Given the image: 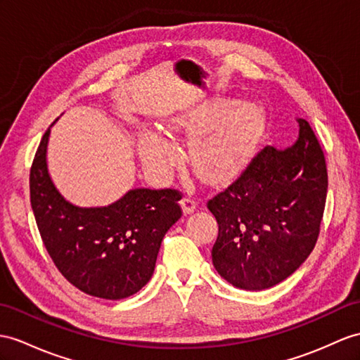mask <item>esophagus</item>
I'll list each match as a JSON object with an SVG mask.
<instances>
[{
	"mask_svg": "<svg viewBox=\"0 0 360 360\" xmlns=\"http://www.w3.org/2000/svg\"><path fill=\"white\" fill-rule=\"evenodd\" d=\"M180 205H181V209H183V214L188 215V214H192L195 210L197 201L194 198H191V197H183L181 201H180Z\"/></svg>",
	"mask_w": 360,
	"mask_h": 360,
	"instance_id": "esophagus-1",
	"label": "esophagus"
}]
</instances>
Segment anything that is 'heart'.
I'll list each match as a JSON object with an SVG mask.
<instances>
[{"instance_id": "1", "label": "heart", "mask_w": 360, "mask_h": 360, "mask_svg": "<svg viewBox=\"0 0 360 360\" xmlns=\"http://www.w3.org/2000/svg\"><path fill=\"white\" fill-rule=\"evenodd\" d=\"M227 110L229 105L220 103L180 114L166 122V129L169 133H195L209 123L213 124ZM264 125V112L258 105L252 102L236 103L223 120L210 127L207 126V129L204 127L205 130L192 139L191 163L195 172L203 180L212 183L231 177L257 151ZM137 146L143 165L154 172L168 168L177 155L169 140L153 129L139 131Z\"/></svg>"}]
</instances>
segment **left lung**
I'll list each match as a JSON object with an SVG mask.
<instances>
[{"label": "left lung", "instance_id": "left-lung-1", "mask_svg": "<svg viewBox=\"0 0 360 360\" xmlns=\"http://www.w3.org/2000/svg\"><path fill=\"white\" fill-rule=\"evenodd\" d=\"M297 124L300 137L292 146H266L231 186L207 201L218 223L214 267L243 290L284 281L318 241L327 165L309 122Z\"/></svg>", "mask_w": 360, "mask_h": 360}]
</instances>
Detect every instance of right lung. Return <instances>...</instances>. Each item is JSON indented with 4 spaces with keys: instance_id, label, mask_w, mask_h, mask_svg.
<instances>
[{
    "instance_id": "right-lung-1",
    "label": "right lung",
    "mask_w": 360,
    "mask_h": 360,
    "mask_svg": "<svg viewBox=\"0 0 360 360\" xmlns=\"http://www.w3.org/2000/svg\"><path fill=\"white\" fill-rule=\"evenodd\" d=\"M50 128L30 169V203L50 258L79 290L124 300L150 281L165 233L181 217L175 189H131L102 207L70 203L47 168Z\"/></svg>"
}]
</instances>
